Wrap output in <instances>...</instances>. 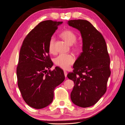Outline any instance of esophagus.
Returning a JSON list of instances; mask_svg holds the SVG:
<instances>
[{
  "instance_id": "obj_1",
  "label": "esophagus",
  "mask_w": 125,
  "mask_h": 125,
  "mask_svg": "<svg viewBox=\"0 0 125 125\" xmlns=\"http://www.w3.org/2000/svg\"><path fill=\"white\" fill-rule=\"evenodd\" d=\"M63 73H64V74H65V77H66L67 75V72L66 71H64Z\"/></svg>"
}]
</instances>
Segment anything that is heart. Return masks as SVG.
Wrapping results in <instances>:
<instances>
[{
  "label": "heart",
  "mask_w": 125,
  "mask_h": 125,
  "mask_svg": "<svg viewBox=\"0 0 125 125\" xmlns=\"http://www.w3.org/2000/svg\"><path fill=\"white\" fill-rule=\"evenodd\" d=\"M60 36L69 45L73 44L76 42L77 37L75 34L70 30H66L60 34ZM55 37L52 36L49 41L48 50L51 53H54L55 52L54 43ZM78 45H75V48H78ZM54 62L56 65L63 69L69 68L70 66L74 62V57L70 54H61L54 59Z\"/></svg>",
  "instance_id": "obj_1"
}]
</instances>
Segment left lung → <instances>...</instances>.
I'll return each instance as SVG.
<instances>
[{"label": "left lung", "mask_w": 125, "mask_h": 125, "mask_svg": "<svg viewBox=\"0 0 125 125\" xmlns=\"http://www.w3.org/2000/svg\"><path fill=\"white\" fill-rule=\"evenodd\" d=\"M80 32L82 52L75 62L73 73L67 77L74 82L71 100L79 107H88L96 103L106 91L111 75L110 58L102 34L85 20L68 21Z\"/></svg>", "instance_id": "left-lung-1"}]
</instances>
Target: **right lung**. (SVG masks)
<instances>
[{
	"label": "right lung",
	"instance_id": "obj_1",
	"mask_svg": "<svg viewBox=\"0 0 125 125\" xmlns=\"http://www.w3.org/2000/svg\"><path fill=\"white\" fill-rule=\"evenodd\" d=\"M62 22H40L26 35L20 49L17 68L18 85L22 97L30 107L41 109L53 100L56 86L65 80L63 70L50 57L49 41Z\"/></svg>",
	"mask_w": 125,
	"mask_h": 125
}]
</instances>
